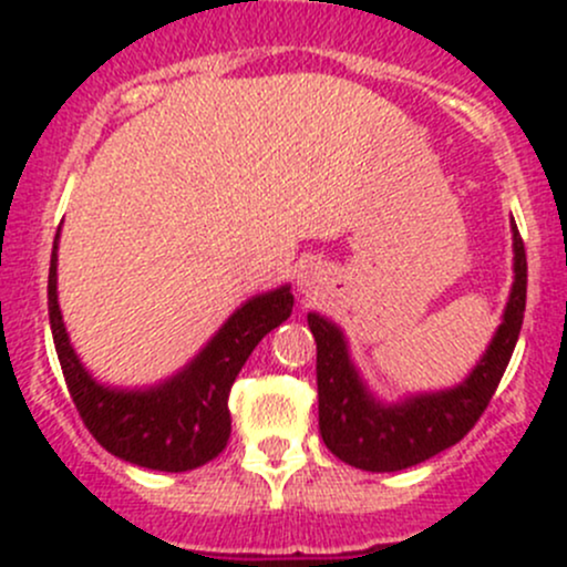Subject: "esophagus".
<instances>
[{
	"mask_svg": "<svg viewBox=\"0 0 567 567\" xmlns=\"http://www.w3.org/2000/svg\"><path fill=\"white\" fill-rule=\"evenodd\" d=\"M318 285H320V271H318V266H305L299 271V290L305 296H312L318 290Z\"/></svg>",
	"mask_w": 567,
	"mask_h": 567,
	"instance_id": "esophagus-1",
	"label": "esophagus"
}]
</instances>
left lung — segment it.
Returning <instances> with one entry per match:
<instances>
[{
  "mask_svg": "<svg viewBox=\"0 0 567 567\" xmlns=\"http://www.w3.org/2000/svg\"><path fill=\"white\" fill-rule=\"evenodd\" d=\"M513 271L516 279L505 316L472 373L453 390L411 394L400 403H381L373 398L353 368L340 326L310 312L307 323L318 346V425L326 447L348 466L364 472H400L458 444L494 398L522 334L527 251L516 225Z\"/></svg>",
  "mask_w": 567,
  "mask_h": 567,
  "instance_id": "8db88e82",
  "label": "left lung"
}]
</instances>
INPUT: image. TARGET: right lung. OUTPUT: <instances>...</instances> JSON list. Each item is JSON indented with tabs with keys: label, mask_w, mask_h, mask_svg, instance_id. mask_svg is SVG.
<instances>
[{
	"label": "right lung",
	"mask_w": 567,
	"mask_h": 567,
	"mask_svg": "<svg viewBox=\"0 0 567 567\" xmlns=\"http://www.w3.org/2000/svg\"><path fill=\"white\" fill-rule=\"evenodd\" d=\"M56 241L49 268V320L62 375L95 442L156 472H188L214 461L230 439V386L257 342L293 312L288 285L251 296L173 379L147 390H114L87 373L68 340L56 301Z\"/></svg>",
	"instance_id": "add662e5"
}]
</instances>
